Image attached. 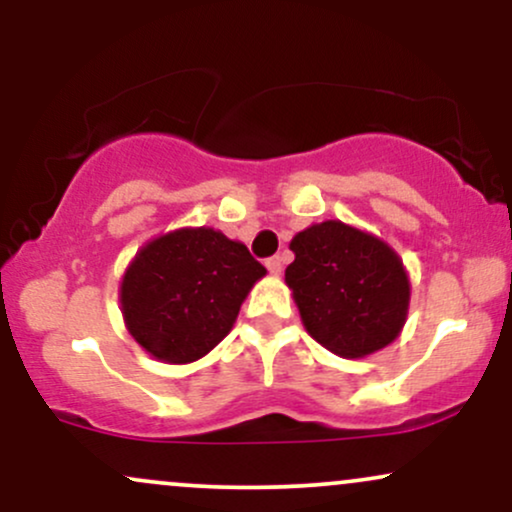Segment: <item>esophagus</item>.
Masks as SVG:
<instances>
[{
	"mask_svg": "<svg viewBox=\"0 0 512 512\" xmlns=\"http://www.w3.org/2000/svg\"><path fill=\"white\" fill-rule=\"evenodd\" d=\"M267 269H269V274L279 276L281 269H284V262H281V257H269V260H267Z\"/></svg>",
	"mask_w": 512,
	"mask_h": 512,
	"instance_id": "34e87169",
	"label": "esophagus"
}]
</instances>
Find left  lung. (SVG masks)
Returning a JSON list of instances; mask_svg holds the SVG:
<instances>
[{
    "label": "left lung",
    "instance_id": "left-lung-1",
    "mask_svg": "<svg viewBox=\"0 0 512 512\" xmlns=\"http://www.w3.org/2000/svg\"><path fill=\"white\" fill-rule=\"evenodd\" d=\"M286 286L303 327L344 358H363L392 344L409 313L407 267L385 240L342 221L296 233Z\"/></svg>",
    "mask_w": 512,
    "mask_h": 512
}]
</instances>
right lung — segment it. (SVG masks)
<instances>
[{"mask_svg":"<svg viewBox=\"0 0 512 512\" xmlns=\"http://www.w3.org/2000/svg\"><path fill=\"white\" fill-rule=\"evenodd\" d=\"M264 274L267 269L240 240L214 228L163 233L122 274L127 332L158 361H197L233 330L240 305Z\"/></svg>","mask_w":512,"mask_h":512,"instance_id":"right-lung-1","label":"right lung"}]
</instances>
